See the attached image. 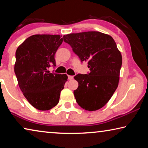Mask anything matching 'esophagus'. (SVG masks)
<instances>
[{
	"label": "esophagus",
	"mask_w": 148,
	"mask_h": 148,
	"mask_svg": "<svg viewBox=\"0 0 148 148\" xmlns=\"http://www.w3.org/2000/svg\"><path fill=\"white\" fill-rule=\"evenodd\" d=\"M68 77H69V79L70 80H72V79L74 78V76H69Z\"/></svg>",
	"instance_id": "esophagus-1"
}]
</instances>
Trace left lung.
<instances>
[{
  "label": "left lung",
  "instance_id": "1",
  "mask_svg": "<svg viewBox=\"0 0 148 148\" xmlns=\"http://www.w3.org/2000/svg\"><path fill=\"white\" fill-rule=\"evenodd\" d=\"M63 40L82 62L87 61L90 71L88 74L74 76L79 85L74 91L77 103L88 111L101 108L119 84L122 56L116 42L111 36L98 31L69 34Z\"/></svg>",
  "mask_w": 148,
  "mask_h": 148
}]
</instances>
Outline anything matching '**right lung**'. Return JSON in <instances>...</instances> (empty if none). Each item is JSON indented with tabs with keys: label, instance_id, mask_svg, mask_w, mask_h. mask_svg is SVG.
Listing matches in <instances>:
<instances>
[{
	"label": "right lung",
	"instance_id": "obj_1",
	"mask_svg": "<svg viewBox=\"0 0 148 148\" xmlns=\"http://www.w3.org/2000/svg\"><path fill=\"white\" fill-rule=\"evenodd\" d=\"M62 42L61 35L35 34L27 38L16 52L14 72L20 89L35 108L49 110L58 104L66 74L50 73L56 66L55 54Z\"/></svg>",
	"mask_w": 148,
	"mask_h": 148
}]
</instances>
